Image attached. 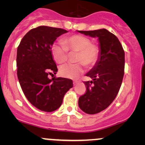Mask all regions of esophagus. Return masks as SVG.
<instances>
[{
	"label": "esophagus",
	"mask_w": 145,
	"mask_h": 145,
	"mask_svg": "<svg viewBox=\"0 0 145 145\" xmlns=\"http://www.w3.org/2000/svg\"><path fill=\"white\" fill-rule=\"evenodd\" d=\"M78 83V81H74L73 84H74V85H76V84H77Z\"/></svg>",
	"instance_id": "1"
}]
</instances>
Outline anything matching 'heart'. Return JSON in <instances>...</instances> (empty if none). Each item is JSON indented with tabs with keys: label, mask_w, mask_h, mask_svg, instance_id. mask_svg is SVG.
I'll use <instances>...</instances> for the list:
<instances>
[{
	"label": "heart",
	"mask_w": 145,
	"mask_h": 145,
	"mask_svg": "<svg viewBox=\"0 0 145 145\" xmlns=\"http://www.w3.org/2000/svg\"><path fill=\"white\" fill-rule=\"evenodd\" d=\"M52 55L58 63H63L68 59L69 52H77V64H65L59 69L61 76L75 79L84 72V64L91 67L95 65L100 56V48L97 44L91 43L88 37L74 35L63 39V44L56 43L52 46Z\"/></svg>",
	"instance_id": "1"
}]
</instances>
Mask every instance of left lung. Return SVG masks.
<instances>
[{"instance_id": "obj_1", "label": "left lung", "mask_w": 145, "mask_h": 145, "mask_svg": "<svg viewBox=\"0 0 145 145\" xmlns=\"http://www.w3.org/2000/svg\"><path fill=\"white\" fill-rule=\"evenodd\" d=\"M78 32L97 37L100 56L86 76L92 81L84 82L86 91L78 99V106L86 114H94L108 108L119 93L124 76L125 52L118 38L103 29Z\"/></svg>"}]
</instances>
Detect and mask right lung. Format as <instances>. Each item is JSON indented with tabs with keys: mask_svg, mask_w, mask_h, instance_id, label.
Wrapping results in <instances>:
<instances>
[{
	"mask_svg": "<svg viewBox=\"0 0 145 145\" xmlns=\"http://www.w3.org/2000/svg\"><path fill=\"white\" fill-rule=\"evenodd\" d=\"M67 33L59 28L40 26L22 38L17 50V75L23 93L35 107L44 112L56 110L65 94L73 86L68 78H48L58 69L51 47L58 37Z\"/></svg>",
	"mask_w": 145,
	"mask_h": 145,
	"instance_id": "1",
	"label": "right lung"
}]
</instances>
